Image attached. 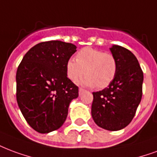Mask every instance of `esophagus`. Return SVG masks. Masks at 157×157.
I'll return each instance as SVG.
<instances>
[{
  "instance_id": "1",
  "label": "esophagus",
  "mask_w": 157,
  "mask_h": 157,
  "mask_svg": "<svg viewBox=\"0 0 157 157\" xmlns=\"http://www.w3.org/2000/svg\"><path fill=\"white\" fill-rule=\"evenodd\" d=\"M84 89H83V88H82V87H80L79 88V94H80V95H81V94L82 93V92H83V91H84Z\"/></svg>"
}]
</instances>
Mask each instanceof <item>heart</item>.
I'll return each instance as SVG.
<instances>
[{
  "label": "heart",
  "instance_id": "b5f03b06",
  "mask_svg": "<svg viewBox=\"0 0 157 157\" xmlns=\"http://www.w3.org/2000/svg\"><path fill=\"white\" fill-rule=\"evenodd\" d=\"M67 77L76 82L83 74L81 83L90 87L103 89L113 82L117 72V61L113 54L92 47H85L77 52L75 60L66 65Z\"/></svg>",
  "mask_w": 157,
  "mask_h": 157
}]
</instances>
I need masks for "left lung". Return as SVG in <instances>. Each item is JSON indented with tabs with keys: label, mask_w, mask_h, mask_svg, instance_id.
<instances>
[{
	"label": "left lung",
	"mask_w": 157,
	"mask_h": 157,
	"mask_svg": "<svg viewBox=\"0 0 157 157\" xmlns=\"http://www.w3.org/2000/svg\"><path fill=\"white\" fill-rule=\"evenodd\" d=\"M111 52L117 61V75L108 87L92 93L91 116L100 127L119 131L130 124L140 104L143 71L126 48L113 46Z\"/></svg>",
	"instance_id": "8db88e82"
}]
</instances>
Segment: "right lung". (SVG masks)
Wrapping results in <instances>:
<instances>
[{"label":"right lung","instance_id":"right-lung-1","mask_svg":"<svg viewBox=\"0 0 157 157\" xmlns=\"http://www.w3.org/2000/svg\"><path fill=\"white\" fill-rule=\"evenodd\" d=\"M76 46L61 40L37 44L29 50L17 71V101L23 117L39 133L60 128L78 86L67 75L66 65Z\"/></svg>","mask_w":157,"mask_h":157}]
</instances>
